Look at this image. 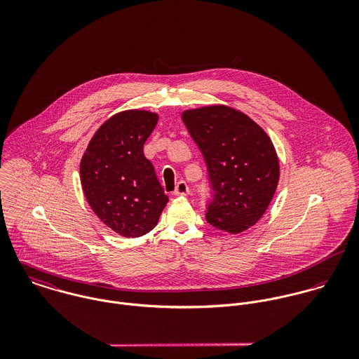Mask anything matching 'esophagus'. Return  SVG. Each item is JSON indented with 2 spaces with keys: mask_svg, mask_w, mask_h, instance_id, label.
<instances>
[{
  "mask_svg": "<svg viewBox=\"0 0 359 359\" xmlns=\"http://www.w3.org/2000/svg\"><path fill=\"white\" fill-rule=\"evenodd\" d=\"M189 194V187L185 181H180L177 185H175V191H174V195L175 196H185Z\"/></svg>",
  "mask_w": 359,
  "mask_h": 359,
  "instance_id": "obj_1",
  "label": "esophagus"
}]
</instances>
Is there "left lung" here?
<instances>
[{"label":"left lung","instance_id":"obj_1","mask_svg":"<svg viewBox=\"0 0 359 359\" xmlns=\"http://www.w3.org/2000/svg\"><path fill=\"white\" fill-rule=\"evenodd\" d=\"M182 121L208 171L207 222L229 233L253 226L279 181V161L269 137L249 116L224 104L185 110Z\"/></svg>","mask_w":359,"mask_h":359}]
</instances>
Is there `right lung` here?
I'll use <instances>...</instances> for the list:
<instances>
[{"mask_svg":"<svg viewBox=\"0 0 359 359\" xmlns=\"http://www.w3.org/2000/svg\"><path fill=\"white\" fill-rule=\"evenodd\" d=\"M158 116L126 110L98 128L80 163L81 187L88 205L104 225L126 238L152 231L168 198L154 164L144 154Z\"/></svg>","mask_w":359,"mask_h":359,"instance_id":"1","label":"right lung"}]
</instances>
